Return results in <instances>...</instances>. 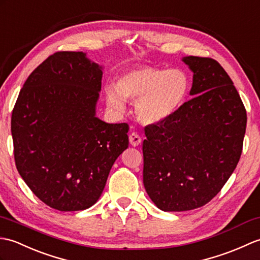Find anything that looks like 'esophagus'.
<instances>
[{
	"instance_id": "obj_1",
	"label": "esophagus",
	"mask_w": 260,
	"mask_h": 260,
	"mask_svg": "<svg viewBox=\"0 0 260 260\" xmlns=\"http://www.w3.org/2000/svg\"><path fill=\"white\" fill-rule=\"evenodd\" d=\"M129 141L131 143V146L137 147L141 143V137L137 134V132H131L129 136Z\"/></svg>"
}]
</instances>
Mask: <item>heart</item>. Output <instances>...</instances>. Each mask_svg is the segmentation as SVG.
I'll return each instance as SVG.
<instances>
[{
	"instance_id": "b5f03b06",
	"label": "heart",
	"mask_w": 260,
	"mask_h": 260,
	"mask_svg": "<svg viewBox=\"0 0 260 260\" xmlns=\"http://www.w3.org/2000/svg\"><path fill=\"white\" fill-rule=\"evenodd\" d=\"M190 81L181 69L140 67L123 73L117 85L106 86L107 103L122 112L124 99L136 101V114L141 122L154 124L170 118L189 92Z\"/></svg>"
}]
</instances>
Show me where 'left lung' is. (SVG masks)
Masks as SVG:
<instances>
[{
    "label": "left lung",
    "mask_w": 260,
    "mask_h": 260,
    "mask_svg": "<svg viewBox=\"0 0 260 260\" xmlns=\"http://www.w3.org/2000/svg\"><path fill=\"white\" fill-rule=\"evenodd\" d=\"M190 95L170 118L145 128L143 184L164 211L192 210L216 197L237 167L247 113L232 79L211 57L186 56Z\"/></svg>",
    "instance_id": "1"
}]
</instances>
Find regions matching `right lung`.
I'll return each mask as SVG.
<instances>
[{"instance_id": "right-lung-1", "label": "right lung", "mask_w": 260, "mask_h": 260, "mask_svg": "<svg viewBox=\"0 0 260 260\" xmlns=\"http://www.w3.org/2000/svg\"><path fill=\"white\" fill-rule=\"evenodd\" d=\"M101 68L83 52L50 55L23 84L11 118L16 169L32 192L60 211L88 209L129 146L128 123L95 117Z\"/></svg>"}]
</instances>
